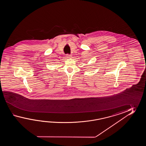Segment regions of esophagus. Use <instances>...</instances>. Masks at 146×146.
Segmentation results:
<instances>
[{"label": "esophagus", "instance_id": "esophagus-1", "mask_svg": "<svg viewBox=\"0 0 146 146\" xmlns=\"http://www.w3.org/2000/svg\"><path fill=\"white\" fill-rule=\"evenodd\" d=\"M66 57H67V58H70L72 57V55H69V54H67L66 55Z\"/></svg>", "mask_w": 146, "mask_h": 146}]
</instances>
